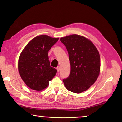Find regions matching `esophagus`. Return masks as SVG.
<instances>
[{
	"instance_id": "esophagus-1",
	"label": "esophagus",
	"mask_w": 122,
	"mask_h": 122,
	"mask_svg": "<svg viewBox=\"0 0 122 122\" xmlns=\"http://www.w3.org/2000/svg\"><path fill=\"white\" fill-rule=\"evenodd\" d=\"M57 72H60V67H58L57 68Z\"/></svg>"
}]
</instances>
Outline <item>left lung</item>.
Returning <instances> with one entry per match:
<instances>
[{
  "instance_id": "8db88e82",
  "label": "left lung",
  "mask_w": 122,
  "mask_h": 122,
  "mask_svg": "<svg viewBox=\"0 0 122 122\" xmlns=\"http://www.w3.org/2000/svg\"><path fill=\"white\" fill-rule=\"evenodd\" d=\"M67 48L70 62V73L63 82L66 88L75 93L86 91L97 79L100 71V57L90 40L78 35L60 39Z\"/></svg>"
}]
</instances>
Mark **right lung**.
Masks as SVG:
<instances>
[{
    "label": "right lung",
    "instance_id": "add662e5",
    "mask_svg": "<svg viewBox=\"0 0 122 122\" xmlns=\"http://www.w3.org/2000/svg\"><path fill=\"white\" fill-rule=\"evenodd\" d=\"M59 38L40 35L32 39L21 53L18 61L20 75L26 86L37 91L46 88L57 70L51 67L48 52Z\"/></svg>",
    "mask_w": 122,
    "mask_h": 122
}]
</instances>
